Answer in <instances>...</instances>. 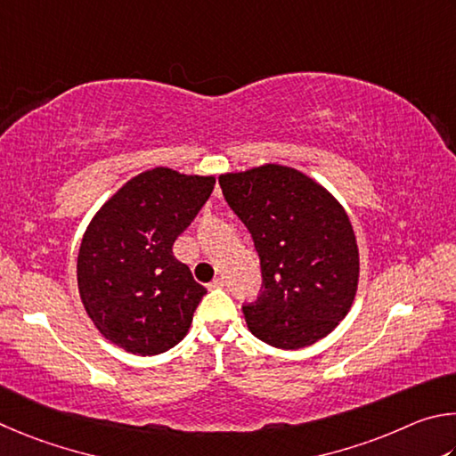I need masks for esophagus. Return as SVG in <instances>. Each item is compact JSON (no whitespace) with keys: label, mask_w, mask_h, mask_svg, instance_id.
<instances>
[{"label":"esophagus","mask_w":456,"mask_h":456,"mask_svg":"<svg viewBox=\"0 0 456 456\" xmlns=\"http://www.w3.org/2000/svg\"><path fill=\"white\" fill-rule=\"evenodd\" d=\"M224 286H226V281H224L222 276H218V278H214V281L208 284V289L210 290H216V289H224Z\"/></svg>","instance_id":"obj_1"}]
</instances>
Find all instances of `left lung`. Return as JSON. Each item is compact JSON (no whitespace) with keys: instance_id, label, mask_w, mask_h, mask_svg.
Instances as JSON below:
<instances>
[{"instance_id":"1","label":"left lung","mask_w":456,"mask_h":456,"mask_svg":"<svg viewBox=\"0 0 456 456\" xmlns=\"http://www.w3.org/2000/svg\"><path fill=\"white\" fill-rule=\"evenodd\" d=\"M222 194L252 234L262 290L242 306L254 337L297 350L337 329L358 286V246L345 208L294 167L222 174Z\"/></svg>"}]
</instances>
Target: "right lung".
Segmentation results:
<instances>
[{
    "instance_id": "right-lung-1",
    "label": "right lung",
    "mask_w": 456,
    "mask_h": 456,
    "mask_svg": "<svg viewBox=\"0 0 456 456\" xmlns=\"http://www.w3.org/2000/svg\"><path fill=\"white\" fill-rule=\"evenodd\" d=\"M214 183V175L154 167L134 175L95 212L79 246L77 289L103 338L154 356L186 337L206 289L172 246Z\"/></svg>"
}]
</instances>
